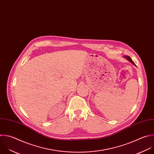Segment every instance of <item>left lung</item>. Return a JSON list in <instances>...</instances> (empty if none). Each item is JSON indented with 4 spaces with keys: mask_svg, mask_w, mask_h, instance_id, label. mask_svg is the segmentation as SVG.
Listing matches in <instances>:
<instances>
[{
    "mask_svg": "<svg viewBox=\"0 0 154 154\" xmlns=\"http://www.w3.org/2000/svg\"><path fill=\"white\" fill-rule=\"evenodd\" d=\"M124 57L126 59H127L129 62H130L131 63H132L133 65H134L135 66V64L134 63V62L132 60V59H131V57H129V56H124Z\"/></svg>",
    "mask_w": 154,
    "mask_h": 154,
    "instance_id": "obj_1",
    "label": "left lung"
}]
</instances>
